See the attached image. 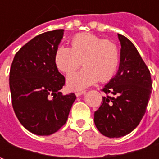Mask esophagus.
I'll return each mask as SVG.
<instances>
[{"label": "esophagus", "instance_id": "obj_1", "mask_svg": "<svg viewBox=\"0 0 159 159\" xmlns=\"http://www.w3.org/2000/svg\"><path fill=\"white\" fill-rule=\"evenodd\" d=\"M85 93H86V91H78V92L75 93V95H76V96H80V95L85 94Z\"/></svg>", "mask_w": 159, "mask_h": 159}]
</instances>
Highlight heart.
<instances>
[{"mask_svg": "<svg viewBox=\"0 0 159 159\" xmlns=\"http://www.w3.org/2000/svg\"><path fill=\"white\" fill-rule=\"evenodd\" d=\"M71 48L61 46L55 54V63L58 69L70 73L81 64L85 67L70 73L66 79L67 87L71 90H80L93 85L99 80L105 82L116 73L119 64L118 47L112 41L90 33L75 35L71 39Z\"/></svg>", "mask_w": 159, "mask_h": 159, "instance_id": "1", "label": "heart"}]
</instances>
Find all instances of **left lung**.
<instances>
[{"instance_id": "obj_1", "label": "left lung", "mask_w": 159, "mask_h": 159, "mask_svg": "<svg viewBox=\"0 0 159 159\" xmlns=\"http://www.w3.org/2000/svg\"><path fill=\"white\" fill-rule=\"evenodd\" d=\"M120 61L118 72L102 89V105L95 112V126L102 134L119 138L131 133L141 122L150 100V72L134 45L118 34Z\"/></svg>"}]
</instances>
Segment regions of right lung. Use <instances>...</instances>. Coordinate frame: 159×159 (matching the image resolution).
<instances>
[{"instance_id":"1","label":"right lung","mask_w":159,"mask_h":159,"mask_svg":"<svg viewBox=\"0 0 159 159\" xmlns=\"http://www.w3.org/2000/svg\"><path fill=\"white\" fill-rule=\"evenodd\" d=\"M64 32L54 30L34 37L16 54L10 67L9 89L16 116L37 135L59 130L76 99L73 93L60 92L65 80L56 65L55 54Z\"/></svg>"}]
</instances>
